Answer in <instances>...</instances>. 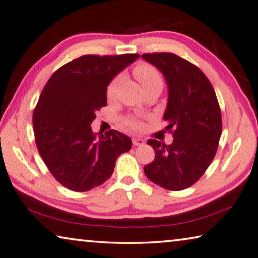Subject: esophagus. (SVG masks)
I'll return each mask as SVG.
<instances>
[{
	"label": "esophagus",
	"mask_w": 258,
	"mask_h": 258,
	"mask_svg": "<svg viewBox=\"0 0 258 258\" xmlns=\"http://www.w3.org/2000/svg\"><path fill=\"white\" fill-rule=\"evenodd\" d=\"M144 141L142 140V138H137V137H135V138H133V144L135 145V146H142V145H144Z\"/></svg>",
	"instance_id": "obj_1"
}]
</instances>
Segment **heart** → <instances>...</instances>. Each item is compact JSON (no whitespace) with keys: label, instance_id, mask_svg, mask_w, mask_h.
<instances>
[{"label":"heart","instance_id":"1","mask_svg":"<svg viewBox=\"0 0 258 258\" xmlns=\"http://www.w3.org/2000/svg\"><path fill=\"white\" fill-rule=\"evenodd\" d=\"M134 75L135 77L137 78V81L142 84L144 91L150 88L162 89V85H164L161 75L158 73V70L156 68H153V67L149 64L137 66L136 68L134 69ZM118 83H120V76L113 78L112 81L109 82V84L107 86V90H106L107 97L113 98L115 96L118 88ZM123 123L132 129L141 128V122L138 121L136 117H126L123 120Z\"/></svg>","mask_w":258,"mask_h":258}]
</instances>
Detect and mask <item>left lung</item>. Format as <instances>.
<instances>
[{
  "label": "left lung",
  "mask_w": 258,
  "mask_h": 258,
  "mask_svg": "<svg viewBox=\"0 0 258 258\" xmlns=\"http://www.w3.org/2000/svg\"><path fill=\"white\" fill-rule=\"evenodd\" d=\"M167 83L164 113L173 143L149 140L156 153L144 167L149 180L168 190L189 188L208 169L221 136V113L211 83L200 68L173 53L143 54Z\"/></svg>",
  "instance_id": "8db88e82"
}]
</instances>
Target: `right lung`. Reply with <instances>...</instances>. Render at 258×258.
<instances>
[{
  "mask_svg": "<svg viewBox=\"0 0 258 258\" xmlns=\"http://www.w3.org/2000/svg\"><path fill=\"white\" fill-rule=\"evenodd\" d=\"M138 54L83 55L51 75L33 112L38 151L49 172L74 191H88L112 175L133 142L116 130L94 134L96 112L107 105V86Z\"/></svg>",
  "mask_w": 258,
  "mask_h": 258,
  "instance_id": "obj_1",
  "label": "right lung"
}]
</instances>
